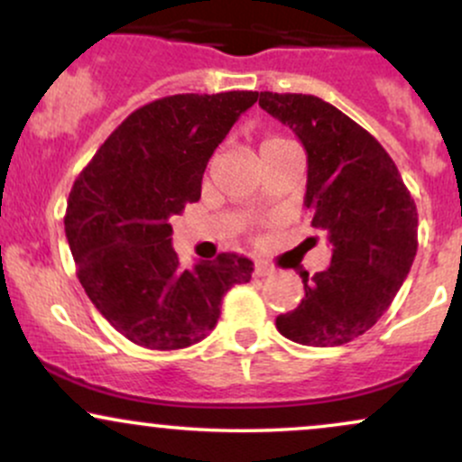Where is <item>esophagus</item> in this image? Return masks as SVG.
Listing matches in <instances>:
<instances>
[{"label":"esophagus","mask_w":462,"mask_h":462,"mask_svg":"<svg viewBox=\"0 0 462 462\" xmlns=\"http://www.w3.org/2000/svg\"><path fill=\"white\" fill-rule=\"evenodd\" d=\"M278 269H275L273 263L269 261H256V267H254V273L258 275V278H264V275H273Z\"/></svg>","instance_id":"1"}]
</instances>
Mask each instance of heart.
Instances as JSON below:
<instances>
[{
  "label": "heart",
  "instance_id": "1",
  "mask_svg": "<svg viewBox=\"0 0 462 462\" xmlns=\"http://www.w3.org/2000/svg\"><path fill=\"white\" fill-rule=\"evenodd\" d=\"M280 141H286V139H282V136H267V139L263 141L261 147H264V145H273V143H280Z\"/></svg>",
  "mask_w": 462,
  "mask_h": 462
}]
</instances>
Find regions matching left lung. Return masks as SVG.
<instances>
[{
	"mask_svg": "<svg viewBox=\"0 0 462 462\" xmlns=\"http://www.w3.org/2000/svg\"><path fill=\"white\" fill-rule=\"evenodd\" d=\"M258 104L289 125L309 153L304 206L332 243L330 267L312 278L300 273L304 300L275 328L301 346H343L384 315L411 272L415 199L384 147L332 104L269 91Z\"/></svg>",
	"mask_w": 462,
	"mask_h": 462,
	"instance_id": "1",
	"label": "left lung"
}]
</instances>
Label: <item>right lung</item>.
I'll use <instances>...</instances> for the list:
<instances>
[{"mask_svg":"<svg viewBox=\"0 0 462 462\" xmlns=\"http://www.w3.org/2000/svg\"><path fill=\"white\" fill-rule=\"evenodd\" d=\"M256 91L169 95L132 113L82 169L65 232L78 280L116 332L141 347L182 349L208 337L221 300L249 282L235 252L193 269L171 247V219L201 195V176Z\"/></svg>","mask_w":462,"mask_h":462,"instance_id":"obj_1","label":"right lung"}]
</instances>
